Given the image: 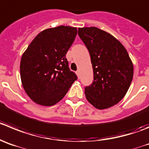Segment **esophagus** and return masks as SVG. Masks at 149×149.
<instances>
[{"label": "esophagus", "mask_w": 149, "mask_h": 149, "mask_svg": "<svg viewBox=\"0 0 149 149\" xmlns=\"http://www.w3.org/2000/svg\"><path fill=\"white\" fill-rule=\"evenodd\" d=\"M76 75H77V76H78V78H80V72H79V70H77V71H76Z\"/></svg>", "instance_id": "esophagus-1"}]
</instances>
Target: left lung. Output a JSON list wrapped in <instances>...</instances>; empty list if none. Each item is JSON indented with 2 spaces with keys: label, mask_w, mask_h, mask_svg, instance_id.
<instances>
[{
  "label": "left lung",
  "mask_w": 149,
  "mask_h": 149,
  "mask_svg": "<svg viewBox=\"0 0 149 149\" xmlns=\"http://www.w3.org/2000/svg\"><path fill=\"white\" fill-rule=\"evenodd\" d=\"M78 34L90 53L94 80L85 87L86 98L104 109L125 96L133 78V64L126 48L112 34L96 27L79 28Z\"/></svg>",
  "instance_id": "8db88e82"
}]
</instances>
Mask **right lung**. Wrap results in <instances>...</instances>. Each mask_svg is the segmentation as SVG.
I'll use <instances>...</instances> for the list:
<instances>
[{
  "mask_svg": "<svg viewBox=\"0 0 149 149\" xmlns=\"http://www.w3.org/2000/svg\"><path fill=\"white\" fill-rule=\"evenodd\" d=\"M77 29L59 26L42 31L22 56L20 78L29 98L42 106H53L64 98L77 76L70 71L66 54Z\"/></svg>",
  "mask_w": 149,
  "mask_h": 149,
  "instance_id": "obj_1",
  "label": "right lung"
}]
</instances>
